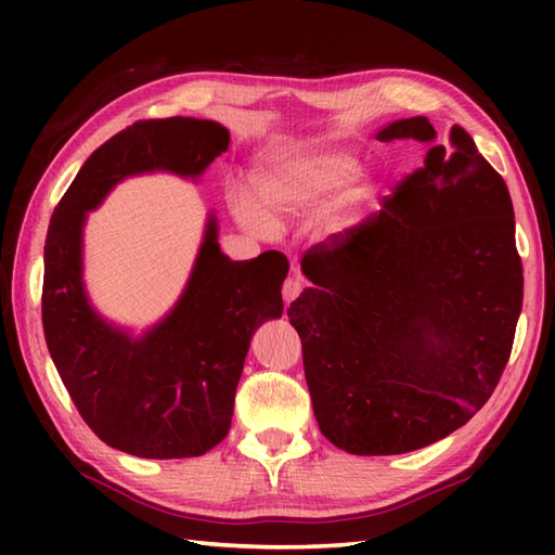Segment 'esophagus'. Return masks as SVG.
I'll return each mask as SVG.
<instances>
[{
  "label": "esophagus",
  "instance_id": "34e87169",
  "mask_svg": "<svg viewBox=\"0 0 555 555\" xmlns=\"http://www.w3.org/2000/svg\"><path fill=\"white\" fill-rule=\"evenodd\" d=\"M281 293H284V302L291 305L302 293L300 279H286V284H284V288H281Z\"/></svg>",
  "mask_w": 555,
  "mask_h": 555
}]
</instances>
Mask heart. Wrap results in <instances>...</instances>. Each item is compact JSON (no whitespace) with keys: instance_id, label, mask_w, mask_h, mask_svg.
I'll return each instance as SVG.
<instances>
[{"instance_id":"heart-1","label":"heart","mask_w":555,"mask_h":555,"mask_svg":"<svg viewBox=\"0 0 555 555\" xmlns=\"http://www.w3.org/2000/svg\"><path fill=\"white\" fill-rule=\"evenodd\" d=\"M358 169L350 152L320 147V150H279L269 152L257 162L253 183L255 199L238 195L233 199V211L247 231L257 235H271L276 229L274 219L281 217H310L332 203ZM367 197V188L352 185L340 199V205L326 219V233H340L352 223V209Z\"/></svg>"}]
</instances>
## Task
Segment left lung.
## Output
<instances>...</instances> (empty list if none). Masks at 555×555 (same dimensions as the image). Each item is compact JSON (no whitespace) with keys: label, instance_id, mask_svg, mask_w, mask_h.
<instances>
[{"label":"left lung","instance_id":"8db88e82","mask_svg":"<svg viewBox=\"0 0 555 555\" xmlns=\"http://www.w3.org/2000/svg\"><path fill=\"white\" fill-rule=\"evenodd\" d=\"M427 143L382 209L302 255L312 281L291 302L322 434L352 455L443 439L491 398L522 310L508 185L465 128L446 143L424 116L376 140Z\"/></svg>","mask_w":555,"mask_h":555}]
</instances>
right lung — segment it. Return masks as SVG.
<instances>
[{
    "label": "right lung",
    "instance_id": "1",
    "mask_svg": "<svg viewBox=\"0 0 555 555\" xmlns=\"http://www.w3.org/2000/svg\"><path fill=\"white\" fill-rule=\"evenodd\" d=\"M207 119L135 121L100 145L59 199L44 241V340L80 417L138 457H195L227 439L235 386L255 328L284 312L288 259L269 250L233 262L209 215L193 274L173 310L140 338L92 310L82 286V223L126 176L197 179L229 150Z\"/></svg>",
    "mask_w": 555,
    "mask_h": 555
}]
</instances>
